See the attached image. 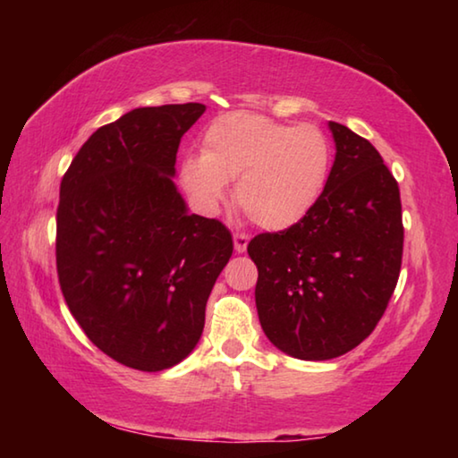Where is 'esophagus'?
I'll use <instances>...</instances> for the list:
<instances>
[{
	"instance_id": "esophagus-1",
	"label": "esophagus",
	"mask_w": 458,
	"mask_h": 458,
	"mask_svg": "<svg viewBox=\"0 0 458 458\" xmlns=\"http://www.w3.org/2000/svg\"><path fill=\"white\" fill-rule=\"evenodd\" d=\"M246 246H248V236L242 234V232H236V234H234V250L238 254H242V252H246Z\"/></svg>"
}]
</instances>
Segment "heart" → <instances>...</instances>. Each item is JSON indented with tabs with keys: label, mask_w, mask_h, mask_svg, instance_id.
<instances>
[{
	"label": "heart",
	"mask_w": 458,
	"mask_h": 458,
	"mask_svg": "<svg viewBox=\"0 0 458 458\" xmlns=\"http://www.w3.org/2000/svg\"><path fill=\"white\" fill-rule=\"evenodd\" d=\"M333 147L313 125H284L254 113H228L201 135V155L188 153L180 182L193 204L216 212L234 183V201L252 224L283 232L311 214L329 182Z\"/></svg>",
	"instance_id": "1"
}]
</instances>
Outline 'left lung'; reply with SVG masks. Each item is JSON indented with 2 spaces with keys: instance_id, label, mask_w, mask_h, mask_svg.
<instances>
[{
  "instance_id": "1",
  "label": "left lung",
  "mask_w": 458,
  "mask_h": 458,
  "mask_svg": "<svg viewBox=\"0 0 458 458\" xmlns=\"http://www.w3.org/2000/svg\"><path fill=\"white\" fill-rule=\"evenodd\" d=\"M329 182L297 226L250 240L262 331L286 355L339 358L358 347L396 289L404 226L398 182L368 139L329 121Z\"/></svg>"
}]
</instances>
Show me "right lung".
<instances>
[{
    "instance_id": "right-lung-1",
    "label": "right lung",
    "mask_w": 458,
    "mask_h": 458,
    "mask_svg": "<svg viewBox=\"0 0 458 458\" xmlns=\"http://www.w3.org/2000/svg\"><path fill=\"white\" fill-rule=\"evenodd\" d=\"M199 103L141 106L97 129L60 183L56 268L66 305L108 358L174 368L201 337L206 303L234 244L190 214L174 183Z\"/></svg>"
}]
</instances>
